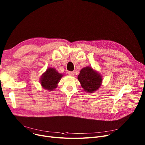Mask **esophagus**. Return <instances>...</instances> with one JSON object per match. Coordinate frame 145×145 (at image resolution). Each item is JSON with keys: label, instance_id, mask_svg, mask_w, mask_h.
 I'll return each mask as SVG.
<instances>
[{"label": "esophagus", "instance_id": "esophagus-1", "mask_svg": "<svg viewBox=\"0 0 145 145\" xmlns=\"http://www.w3.org/2000/svg\"><path fill=\"white\" fill-rule=\"evenodd\" d=\"M68 74H69V75H70V76H74V74H75V72L74 71H69V72H68Z\"/></svg>", "mask_w": 145, "mask_h": 145}]
</instances>
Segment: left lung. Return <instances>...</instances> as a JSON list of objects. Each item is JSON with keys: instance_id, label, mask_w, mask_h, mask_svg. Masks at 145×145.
<instances>
[{"instance_id": "1", "label": "left lung", "mask_w": 145, "mask_h": 145, "mask_svg": "<svg viewBox=\"0 0 145 145\" xmlns=\"http://www.w3.org/2000/svg\"><path fill=\"white\" fill-rule=\"evenodd\" d=\"M78 79L84 90L88 93L97 91L103 82L101 75L90 66L85 67L80 71Z\"/></svg>"}]
</instances>
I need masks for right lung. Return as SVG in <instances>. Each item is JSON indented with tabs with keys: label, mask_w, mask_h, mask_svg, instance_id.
I'll list each match as a JSON object with an SVG mask.
<instances>
[{
	"label": "right lung",
	"mask_w": 145,
	"mask_h": 145,
	"mask_svg": "<svg viewBox=\"0 0 145 145\" xmlns=\"http://www.w3.org/2000/svg\"><path fill=\"white\" fill-rule=\"evenodd\" d=\"M63 76L55 69L49 67L41 75L40 82L44 89L49 91H53L57 87L58 83Z\"/></svg>",
	"instance_id": "add662e5"
}]
</instances>
